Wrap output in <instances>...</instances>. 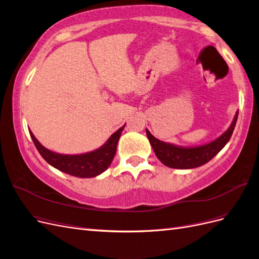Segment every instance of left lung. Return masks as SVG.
<instances>
[{"instance_id":"8db88e82","label":"left lung","mask_w":259,"mask_h":259,"mask_svg":"<svg viewBox=\"0 0 259 259\" xmlns=\"http://www.w3.org/2000/svg\"><path fill=\"white\" fill-rule=\"evenodd\" d=\"M239 111L233 117L230 126L226 132L211 142L193 147H184L169 143H164L155 138L150 132L146 130L147 137L149 139L155 155L165 166L178 169H189L204 165L222 150L229 142L234 126H236Z\"/></svg>"}]
</instances>
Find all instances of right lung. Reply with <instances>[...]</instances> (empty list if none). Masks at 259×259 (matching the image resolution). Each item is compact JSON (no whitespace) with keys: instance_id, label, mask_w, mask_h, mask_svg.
Here are the masks:
<instances>
[{"instance_id":"1","label":"right lung","mask_w":259,"mask_h":259,"mask_svg":"<svg viewBox=\"0 0 259 259\" xmlns=\"http://www.w3.org/2000/svg\"><path fill=\"white\" fill-rule=\"evenodd\" d=\"M125 124L108 138L107 142L95 150L80 154H61L54 152L45 148L34 137L33 133L29 131L34 146L40 152L42 158L50 165L57 168L66 174L79 178H92L100 175L110 166L116 152V146Z\"/></svg>"}]
</instances>
